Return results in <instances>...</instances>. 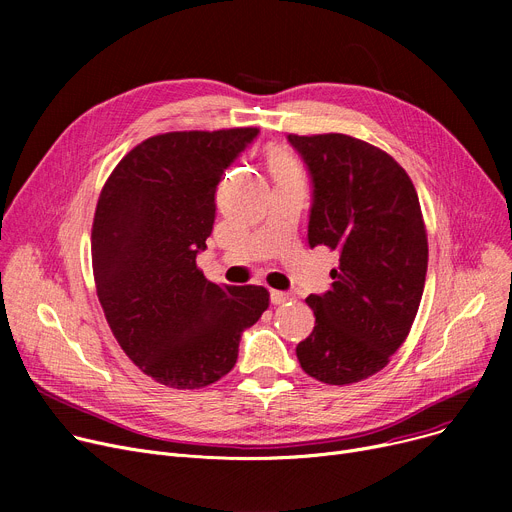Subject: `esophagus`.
<instances>
[{"instance_id":"1","label":"esophagus","mask_w":512,"mask_h":512,"mask_svg":"<svg viewBox=\"0 0 512 512\" xmlns=\"http://www.w3.org/2000/svg\"><path fill=\"white\" fill-rule=\"evenodd\" d=\"M270 299H272L274 305H284L286 301H290V294L282 292V290H272L270 292Z\"/></svg>"}]
</instances>
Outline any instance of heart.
Segmentation results:
<instances>
[{
	"label": "heart",
	"mask_w": 512,
	"mask_h": 512,
	"mask_svg": "<svg viewBox=\"0 0 512 512\" xmlns=\"http://www.w3.org/2000/svg\"><path fill=\"white\" fill-rule=\"evenodd\" d=\"M270 166H272V172H274L276 176L297 174V166H294L292 159L286 157V155H274L272 161H270Z\"/></svg>",
	"instance_id": "obj_1"
}]
</instances>
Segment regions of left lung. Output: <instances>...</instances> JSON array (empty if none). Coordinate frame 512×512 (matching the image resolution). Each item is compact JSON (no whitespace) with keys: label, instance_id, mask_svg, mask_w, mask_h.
<instances>
[{"label":"left lung","instance_id":"8db88e82","mask_svg":"<svg viewBox=\"0 0 512 512\" xmlns=\"http://www.w3.org/2000/svg\"><path fill=\"white\" fill-rule=\"evenodd\" d=\"M313 199L309 247L338 253L332 288L309 294L315 328L297 357L311 378L346 386L384 369L415 321L427 272V234L409 174L348 134H288Z\"/></svg>","mask_w":512,"mask_h":512}]
</instances>
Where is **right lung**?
<instances>
[{"label":"right lung","mask_w":512,"mask_h":512,"mask_svg":"<svg viewBox=\"0 0 512 512\" xmlns=\"http://www.w3.org/2000/svg\"><path fill=\"white\" fill-rule=\"evenodd\" d=\"M257 128L157 134L122 157L97 201V297L122 351L159 384L195 390L238 359L242 332L270 305L263 286H218L197 267L215 188Z\"/></svg>","instance_id":"1"}]
</instances>
